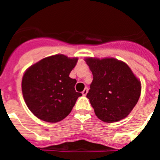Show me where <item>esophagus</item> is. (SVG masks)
<instances>
[{"label": "esophagus", "instance_id": "obj_1", "mask_svg": "<svg viewBox=\"0 0 160 160\" xmlns=\"http://www.w3.org/2000/svg\"><path fill=\"white\" fill-rule=\"evenodd\" d=\"M87 93H88V88H87V87H86V88L83 90L82 92V95L86 96L87 94Z\"/></svg>", "mask_w": 160, "mask_h": 160}]
</instances>
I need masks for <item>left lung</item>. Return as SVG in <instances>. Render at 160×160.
<instances>
[{
	"label": "left lung",
	"mask_w": 160,
	"mask_h": 160,
	"mask_svg": "<svg viewBox=\"0 0 160 160\" xmlns=\"http://www.w3.org/2000/svg\"><path fill=\"white\" fill-rule=\"evenodd\" d=\"M93 73L87 98L96 116L105 122L126 118L140 97L141 83L129 66L115 58H86Z\"/></svg>",
	"instance_id": "left-lung-1"
}]
</instances>
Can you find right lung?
Segmentation results:
<instances>
[{
  "label": "right lung",
  "instance_id": "right-lung-1",
  "mask_svg": "<svg viewBox=\"0 0 160 160\" xmlns=\"http://www.w3.org/2000/svg\"><path fill=\"white\" fill-rule=\"evenodd\" d=\"M78 62L63 54L45 58L24 73L22 90L28 108L38 118L49 122L64 119L71 112L81 93L70 73Z\"/></svg>",
  "mask_w": 160,
  "mask_h": 160
}]
</instances>
